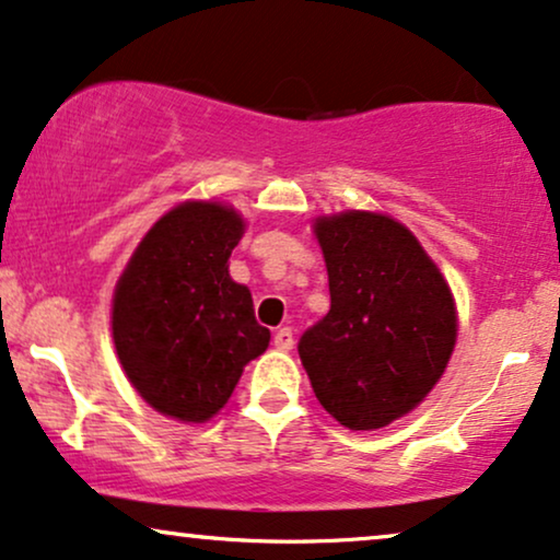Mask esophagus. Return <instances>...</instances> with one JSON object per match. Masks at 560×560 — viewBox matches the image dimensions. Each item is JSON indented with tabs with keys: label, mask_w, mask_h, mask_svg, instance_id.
Wrapping results in <instances>:
<instances>
[{
	"label": "esophagus",
	"mask_w": 560,
	"mask_h": 560,
	"mask_svg": "<svg viewBox=\"0 0 560 560\" xmlns=\"http://www.w3.org/2000/svg\"><path fill=\"white\" fill-rule=\"evenodd\" d=\"M273 346L279 351H289L294 346V336H292V328H279L273 332Z\"/></svg>",
	"instance_id": "obj_1"
}]
</instances>
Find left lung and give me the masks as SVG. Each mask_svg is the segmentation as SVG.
Here are the masks:
<instances>
[{"label":"left lung","instance_id":"8db88e82","mask_svg":"<svg viewBox=\"0 0 560 560\" xmlns=\"http://www.w3.org/2000/svg\"><path fill=\"white\" fill-rule=\"evenodd\" d=\"M330 310L304 330L300 359L315 398L351 431L413 410L457 341L450 284L413 232L374 211L315 219Z\"/></svg>","mask_w":560,"mask_h":560}]
</instances>
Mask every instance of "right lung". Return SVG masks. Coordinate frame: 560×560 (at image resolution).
I'll return each instance as SVG.
<instances>
[{
    "instance_id": "1",
    "label": "right lung",
    "mask_w": 560,
    "mask_h": 560,
    "mask_svg": "<svg viewBox=\"0 0 560 560\" xmlns=\"http://www.w3.org/2000/svg\"><path fill=\"white\" fill-rule=\"evenodd\" d=\"M243 217L186 201L154 222L113 294V343L126 377L154 410L203 423L224 408L245 364L268 349L250 289L228 260Z\"/></svg>"
}]
</instances>
